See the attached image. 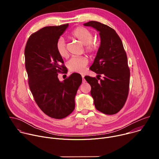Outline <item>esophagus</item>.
I'll list each match as a JSON object with an SVG mask.
<instances>
[{
	"label": "esophagus",
	"mask_w": 159,
	"mask_h": 159,
	"mask_svg": "<svg viewBox=\"0 0 159 159\" xmlns=\"http://www.w3.org/2000/svg\"><path fill=\"white\" fill-rule=\"evenodd\" d=\"M82 82H83V83L85 82V79H84V75H82Z\"/></svg>",
	"instance_id": "esophagus-1"
}]
</instances>
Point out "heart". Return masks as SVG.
Segmentation results:
<instances>
[{
	"label": "heart",
	"instance_id": "heart-1",
	"mask_svg": "<svg viewBox=\"0 0 159 159\" xmlns=\"http://www.w3.org/2000/svg\"><path fill=\"white\" fill-rule=\"evenodd\" d=\"M71 36L77 39L80 43L84 45V51L89 55L95 54L99 49L98 42L93 41L94 34L89 30L79 26L74 29L71 33ZM56 50L61 57H65L67 55L65 41L62 38H60L56 43ZM88 63V59L86 57H74L67 62L69 70L72 72L82 73L84 68Z\"/></svg>",
	"mask_w": 159,
	"mask_h": 159
}]
</instances>
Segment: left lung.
I'll use <instances>...</instances> for the list:
<instances>
[{"mask_svg":"<svg viewBox=\"0 0 159 159\" xmlns=\"http://www.w3.org/2000/svg\"><path fill=\"white\" fill-rule=\"evenodd\" d=\"M84 25L95 28L101 37L100 47L90 67L98 74V79L84 78L91 86L96 108L106 115L116 114L126 101L129 87V68L122 41L115 30L99 22L92 20ZM101 75L102 80L100 79Z\"/></svg>","mask_w":159,"mask_h":159,"instance_id":"left-lung-1","label":"left lung"}]
</instances>
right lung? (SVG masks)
I'll list each match as a JSON object with an SVG mask.
<instances>
[{"instance_id":"obj_1","label":"right lung","mask_w":159,"mask_h":159,"mask_svg":"<svg viewBox=\"0 0 159 159\" xmlns=\"http://www.w3.org/2000/svg\"><path fill=\"white\" fill-rule=\"evenodd\" d=\"M68 26L69 24L43 28L30 36L25 50L28 84L34 99L44 114L55 119H63L73 112L75 96L82 81L77 73L63 82L58 78L66 67L56 43Z\"/></svg>"}]
</instances>
